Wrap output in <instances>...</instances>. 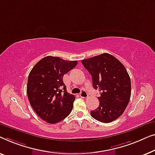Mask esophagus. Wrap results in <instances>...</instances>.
Returning a JSON list of instances; mask_svg holds the SVG:
<instances>
[{
    "label": "esophagus",
    "instance_id": "1",
    "mask_svg": "<svg viewBox=\"0 0 155 155\" xmlns=\"http://www.w3.org/2000/svg\"><path fill=\"white\" fill-rule=\"evenodd\" d=\"M79 95L81 97H83V98H86V97H88V94L87 93L86 91H82L81 93L79 94Z\"/></svg>",
    "mask_w": 155,
    "mask_h": 155
}]
</instances>
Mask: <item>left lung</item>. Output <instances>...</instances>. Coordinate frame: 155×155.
Wrapping results in <instances>:
<instances>
[{
    "label": "left lung",
    "instance_id": "8db88e82",
    "mask_svg": "<svg viewBox=\"0 0 155 155\" xmlns=\"http://www.w3.org/2000/svg\"><path fill=\"white\" fill-rule=\"evenodd\" d=\"M82 64L92 77L93 86L98 90L99 107L91 115L102 123L118 119L126 110L130 97L129 75L121 62L109 53L85 59Z\"/></svg>",
    "mask_w": 155,
    "mask_h": 155
}]
</instances>
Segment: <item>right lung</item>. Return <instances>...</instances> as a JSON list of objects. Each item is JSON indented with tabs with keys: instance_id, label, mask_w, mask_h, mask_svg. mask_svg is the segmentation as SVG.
Returning <instances> with one entry per match:
<instances>
[{
	"instance_id": "1",
	"label": "right lung",
	"mask_w": 155,
	"mask_h": 155,
	"mask_svg": "<svg viewBox=\"0 0 155 155\" xmlns=\"http://www.w3.org/2000/svg\"><path fill=\"white\" fill-rule=\"evenodd\" d=\"M77 64V61L47 56L30 71L27 86L28 99L37 115L48 123H58L72 110L75 97L67 93L63 77Z\"/></svg>"
}]
</instances>
